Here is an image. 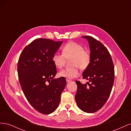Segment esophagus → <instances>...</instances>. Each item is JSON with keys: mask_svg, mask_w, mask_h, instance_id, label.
I'll return each mask as SVG.
<instances>
[{"mask_svg": "<svg viewBox=\"0 0 131 131\" xmlns=\"http://www.w3.org/2000/svg\"><path fill=\"white\" fill-rule=\"evenodd\" d=\"M66 81H67V82H70V81H71V80H70V79H68V78H66Z\"/></svg>", "mask_w": 131, "mask_h": 131, "instance_id": "34e87169", "label": "esophagus"}]
</instances>
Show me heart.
I'll use <instances>...</instances> for the list:
<instances>
[{"label":"heart","mask_w":131,"mask_h":131,"mask_svg":"<svg viewBox=\"0 0 131 131\" xmlns=\"http://www.w3.org/2000/svg\"><path fill=\"white\" fill-rule=\"evenodd\" d=\"M70 60V68L61 70L58 74L59 77L73 79L78 77L79 73L78 68L85 70L90 66L91 57L89 51L79 43L71 41L62 47V54L55 53L52 57V61L57 68L64 66L66 60Z\"/></svg>","instance_id":"obj_1"}]
</instances>
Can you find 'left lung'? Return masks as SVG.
Masks as SVG:
<instances>
[{
    "instance_id": "1",
    "label": "left lung",
    "mask_w": 131,
    "mask_h": 131,
    "mask_svg": "<svg viewBox=\"0 0 131 131\" xmlns=\"http://www.w3.org/2000/svg\"><path fill=\"white\" fill-rule=\"evenodd\" d=\"M88 40L91 60L82 73L86 84L75 81L78 90L75 101L83 112L93 113L102 108L110 96L114 81V66L108 49L90 36L82 37Z\"/></svg>"
}]
</instances>
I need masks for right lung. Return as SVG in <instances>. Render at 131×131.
Here are the masks:
<instances>
[{
  "instance_id": "obj_1",
  "label": "right lung",
  "mask_w": 131,
  "mask_h": 131,
  "mask_svg": "<svg viewBox=\"0 0 131 131\" xmlns=\"http://www.w3.org/2000/svg\"><path fill=\"white\" fill-rule=\"evenodd\" d=\"M62 42L37 39L25 47L18 59V77L23 92L30 105L43 114L58 108L67 84L65 78L53 79L57 70L52 57Z\"/></svg>"
}]
</instances>
